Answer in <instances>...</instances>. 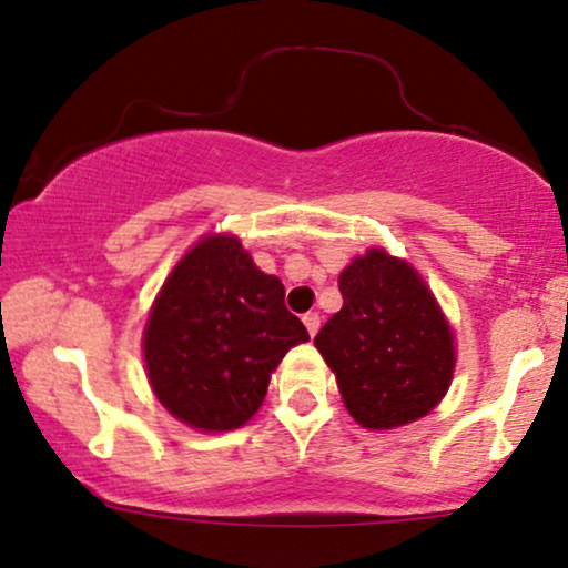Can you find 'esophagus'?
Listing matches in <instances>:
<instances>
[{"instance_id": "1", "label": "esophagus", "mask_w": 568, "mask_h": 568, "mask_svg": "<svg viewBox=\"0 0 568 568\" xmlns=\"http://www.w3.org/2000/svg\"><path fill=\"white\" fill-rule=\"evenodd\" d=\"M303 324H305V329H308V335L316 337L318 326H322V316H318V313H305Z\"/></svg>"}]
</instances>
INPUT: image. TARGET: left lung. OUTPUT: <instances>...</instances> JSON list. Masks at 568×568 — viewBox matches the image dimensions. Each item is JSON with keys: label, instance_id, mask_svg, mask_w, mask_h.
<instances>
[{"label": "left lung", "instance_id": "1", "mask_svg": "<svg viewBox=\"0 0 568 568\" xmlns=\"http://www.w3.org/2000/svg\"><path fill=\"white\" fill-rule=\"evenodd\" d=\"M339 295L313 343L351 417L390 430L428 415L449 390L455 337L419 273L375 246L339 273Z\"/></svg>", "mask_w": 568, "mask_h": 568}]
</instances>
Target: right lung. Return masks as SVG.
<instances>
[{"instance_id": "obj_1", "label": "right lung", "mask_w": 568, "mask_h": 568, "mask_svg": "<svg viewBox=\"0 0 568 568\" xmlns=\"http://www.w3.org/2000/svg\"><path fill=\"white\" fill-rule=\"evenodd\" d=\"M308 329L284 305V284L252 263L236 236H204L172 268L143 332L149 383L191 428H242L271 372Z\"/></svg>"}]
</instances>
